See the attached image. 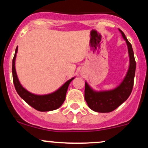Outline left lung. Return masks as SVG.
Returning a JSON list of instances; mask_svg holds the SVG:
<instances>
[{
    "label": "left lung",
    "instance_id": "left-lung-1",
    "mask_svg": "<svg viewBox=\"0 0 148 148\" xmlns=\"http://www.w3.org/2000/svg\"><path fill=\"white\" fill-rule=\"evenodd\" d=\"M123 37L126 40L128 47L130 65L123 83L118 88L111 91H93L87 83H85V99L88 106L93 111L99 113H109L114 111L118 106L128 99L134 86V76L136 71V60L132 46L128 41L125 33L120 30Z\"/></svg>",
    "mask_w": 148,
    "mask_h": 148
}]
</instances>
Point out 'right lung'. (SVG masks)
<instances>
[{"mask_svg":"<svg viewBox=\"0 0 148 148\" xmlns=\"http://www.w3.org/2000/svg\"><path fill=\"white\" fill-rule=\"evenodd\" d=\"M17 50L18 47H16L12 60V77L14 88L18 95L30 106L39 111H50L58 108L65 100L66 93L69 84L74 78L69 80L60 89L51 94L47 95H36L32 94L22 87L16 76V70H15V58H16Z\"/></svg>","mask_w":148,"mask_h":148,"instance_id":"1","label":"right lung"}]
</instances>
